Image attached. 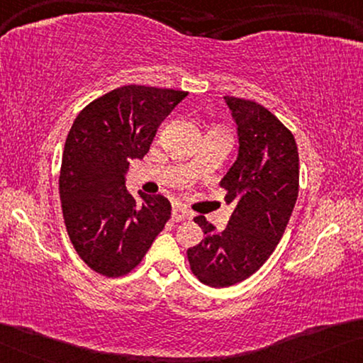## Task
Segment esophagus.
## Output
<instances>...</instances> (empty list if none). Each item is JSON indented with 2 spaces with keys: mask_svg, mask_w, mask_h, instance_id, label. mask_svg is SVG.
I'll list each match as a JSON object with an SVG mask.
<instances>
[{
  "mask_svg": "<svg viewBox=\"0 0 363 363\" xmlns=\"http://www.w3.org/2000/svg\"><path fill=\"white\" fill-rule=\"evenodd\" d=\"M191 217V214L188 213L186 209H183L182 206H175L174 211H172V219H174L175 222H180V220H186Z\"/></svg>",
  "mask_w": 363,
  "mask_h": 363,
  "instance_id": "esophagus-1",
  "label": "esophagus"
}]
</instances>
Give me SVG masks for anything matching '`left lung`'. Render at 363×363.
I'll return each mask as SVG.
<instances>
[{
	"mask_svg": "<svg viewBox=\"0 0 363 363\" xmlns=\"http://www.w3.org/2000/svg\"><path fill=\"white\" fill-rule=\"evenodd\" d=\"M224 100L237 125L238 154L220 186L235 209L222 232L204 216L194 217L206 237L186 252L194 276L211 287L242 282L266 263L298 196V150L292 133L263 105L228 96Z\"/></svg>",
	"mask_w": 363,
	"mask_h": 363,
	"instance_id": "1",
	"label": "left lung"
}]
</instances>
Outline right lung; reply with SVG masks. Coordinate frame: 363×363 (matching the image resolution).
<instances>
[{
  "label": "right lung",
  "mask_w": 363,
  "mask_h": 363,
  "mask_svg": "<svg viewBox=\"0 0 363 363\" xmlns=\"http://www.w3.org/2000/svg\"><path fill=\"white\" fill-rule=\"evenodd\" d=\"M186 96L123 86L89 104L71 126L61 159V209L77 255L99 274L120 277L135 269L170 219V201L143 191L138 201L125 186L126 174Z\"/></svg>",
  "instance_id": "1"
}]
</instances>
